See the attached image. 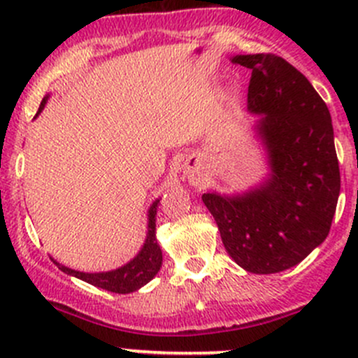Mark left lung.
Instances as JSON below:
<instances>
[{
	"label": "left lung",
	"instance_id": "obj_1",
	"mask_svg": "<svg viewBox=\"0 0 358 358\" xmlns=\"http://www.w3.org/2000/svg\"><path fill=\"white\" fill-rule=\"evenodd\" d=\"M251 69L248 109L263 114L258 129L272 176L239 197L202 194L223 246L251 273L298 265L326 241L339 196V164L326 102L308 79L273 53L237 55Z\"/></svg>",
	"mask_w": 358,
	"mask_h": 358
}]
</instances>
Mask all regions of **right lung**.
Returning a JSON list of instances; mask_svg holds the SVG:
<instances>
[{"instance_id":"obj_1","label":"right lung","mask_w":358,"mask_h":358,"mask_svg":"<svg viewBox=\"0 0 358 358\" xmlns=\"http://www.w3.org/2000/svg\"><path fill=\"white\" fill-rule=\"evenodd\" d=\"M46 99H43L39 110L41 112L45 107ZM157 206L159 201L152 204L149 211V234H147V241L143 244L142 251L138 252L135 259L128 263V265L121 266L117 270H112V272H102V273H83L78 270H71L67 266L59 265L62 272L69 273V275H74L78 279L85 280V282L92 284V286L102 287V289L110 291V292H119V294H126V292H133L140 289L142 286H145L149 280H152L156 277V273L161 268L162 263V252L159 248L157 239H156V215H157Z\"/></svg>"}]
</instances>
